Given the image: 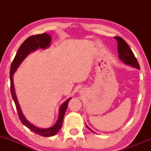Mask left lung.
I'll return each instance as SVG.
<instances>
[{"mask_svg": "<svg viewBox=\"0 0 151 151\" xmlns=\"http://www.w3.org/2000/svg\"><path fill=\"white\" fill-rule=\"evenodd\" d=\"M115 39L117 40L118 42V52H119V58L121 61H122L126 65L131 66L134 68L140 70L139 65L137 61L136 58H135L132 50H131L129 45L125 42L124 40L120 37H115ZM86 127L92 132L93 131L88 126ZM94 133V132H93Z\"/></svg>", "mask_w": 151, "mask_h": 151, "instance_id": "8db88e82", "label": "left lung"}]
</instances>
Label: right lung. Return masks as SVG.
<instances>
[{"instance_id":"1","label":"right lung","mask_w":151,"mask_h":151,"mask_svg":"<svg viewBox=\"0 0 151 151\" xmlns=\"http://www.w3.org/2000/svg\"><path fill=\"white\" fill-rule=\"evenodd\" d=\"M52 38L49 34L45 33L40 35H36L31 36L25 40L22 44L20 45V47L17 52L14 60L11 64L10 70V92H11L12 97L13 101L15 102V106H16L17 111H18L19 119L24 126L28 128L33 132L37 133L38 135H40L41 136L50 137L56 135L59 132L60 129L62 126V122H63L64 116L67 110V106H68L69 101L72 98H69L60 106L59 109V116L58 119L56 123L54 124V126L47 129H41L37 126L33 125L32 124L27 120L24 114H22L21 109H20V104H19L18 99H17L16 94H15L14 84H13V74L18 70L19 66L21 65L23 60L28 56L32 52L36 51L37 50L42 49L45 50L48 48L50 45Z\"/></svg>"}]
</instances>
